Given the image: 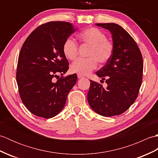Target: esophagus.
I'll return each instance as SVG.
<instances>
[{
    "label": "esophagus",
    "instance_id": "obj_1",
    "mask_svg": "<svg viewBox=\"0 0 158 158\" xmlns=\"http://www.w3.org/2000/svg\"><path fill=\"white\" fill-rule=\"evenodd\" d=\"M77 77H78L79 79H81L83 77H84L83 75H81V74H77Z\"/></svg>",
    "mask_w": 158,
    "mask_h": 158
}]
</instances>
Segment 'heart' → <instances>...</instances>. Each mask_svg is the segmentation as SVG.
<instances>
[{
	"label": "heart",
	"instance_id": "b5f03b06",
	"mask_svg": "<svg viewBox=\"0 0 158 158\" xmlns=\"http://www.w3.org/2000/svg\"><path fill=\"white\" fill-rule=\"evenodd\" d=\"M77 36L83 44L89 46L88 52L89 58H79L73 62L70 65L72 73L87 75L96 68L98 62L105 64L109 61L113 52V45L106 39L103 32L91 27L80 32ZM62 51L67 59L73 60L78 53V46L74 40L68 38L64 43Z\"/></svg>",
	"mask_w": 158,
	"mask_h": 158
}]
</instances>
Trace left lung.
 I'll return each instance as SVG.
<instances>
[{
    "instance_id": "8db88e82",
    "label": "left lung",
    "mask_w": 158,
    "mask_h": 158,
    "mask_svg": "<svg viewBox=\"0 0 158 158\" xmlns=\"http://www.w3.org/2000/svg\"><path fill=\"white\" fill-rule=\"evenodd\" d=\"M96 25L111 33L113 52L109 61L96 72L97 76L105 79L106 88L89 80L88 101L100 115H119L128 109L138 96L143 78V57L135 40L122 26L115 23Z\"/></svg>"
}]
</instances>
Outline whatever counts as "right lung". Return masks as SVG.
<instances>
[{"instance_id": "right-lung-1", "label": "right lung", "mask_w": 158, "mask_h": 158, "mask_svg": "<svg viewBox=\"0 0 158 158\" xmlns=\"http://www.w3.org/2000/svg\"><path fill=\"white\" fill-rule=\"evenodd\" d=\"M69 22H50L36 28L20 50L16 79L20 98L34 115L49 119L63 109L77 80L76 74L53 78L69 70L62 51L66 39L77 31Z\"/></svg>"}]
</instances>
